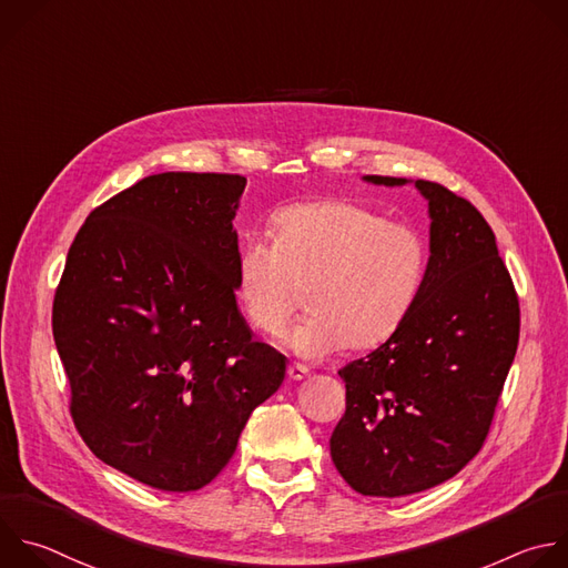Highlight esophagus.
Here are the masks:
<instances>
[{
	"label": "esophagus",
	"mask_w": 568,
	"mask_h": 568,
	"mask_svg": "<svg viewBox=\"0 0 568 568\" xmlns=\"http://www.w3.org/2000/svg\"><path fill=\"white\" fill-rule=\"evenodd\" d=\"M310 374V369L305 367V365H298V363H292L290 367H287V376L292 382H303L305 376Z\"/></svg>",
	"instance_id": "1"
}]
</instances>
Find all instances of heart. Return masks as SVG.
Returning <instances> with one entry per match:
<instances>
[{
    "instance_id": "1",
    "label": "heart",
    "mask_w": 568,
    "mask_h": 568,
    "mask_svg": "<svg viewBox=\"0 0 568 568\" xmlns=\"http://www.w3.org/2000/svg\"><path fill=\"white\" fill-rule=\"evenodd\" d=\"M274 241L252 236L239 256V292L252 325L278 334L312 285V314L285 332L305 358L372 347L390 338L413 312L426 278L422 234L379 212L323 201L272 216Z\"/></svg>"
}]
</instances>
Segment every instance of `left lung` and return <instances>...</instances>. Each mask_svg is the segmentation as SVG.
Listing matches in <instances>:
<instances>
[{"label":"left lung","instance_id":"1","mask_svg":"<svg viewBox=\"0 0 568 568\" xmlns=\"http://www.w3.org/2000/svg\"><path fill=\"white\" fill-rule=\"evenodd\" d=\"M430 256L404 325L338 369L345 415L329 439L341 477L361 495L404 497L455 477L481 448L519 341V303L484 216L428 180Z\"/></svg>","mask_w":568,"mask_h":568}]
</instances>
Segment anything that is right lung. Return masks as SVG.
I'll return each instance as SVG.
<instances>
[{"label":"right lung","mask_w":568,"mask_h":568,"mask_svg":"<svg viewBox=\"0 0 568 568\" xmlns=\"http://www.w3.org/2000/svg\"><path fill=\"white\" fill-rule=\"evenodd\" d=\"M247 178L166 171L93 210L53 303L71 415L91 453L158 490L210 484L285 356L239 303L234 219Z\"/></svg>","instance_id":"1"}]
</instances>
